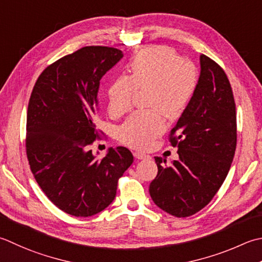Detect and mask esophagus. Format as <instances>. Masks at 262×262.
<instances>
[{
  "label": "esophagus",
  "mask_w": 262,
  "mask_h": 262,
  "mask_svg": "<svg viewBox=\"0 0 262 262\" xmlns=\"http://www.w3.org/2000/svg\"><path fill=\"white\" fill-rule=\"evenodd\" d=\"M134 157L138 160H145V159H150V156L145 155V153H142V152H134Z\"/></svg>",
  "instance_id": "obj_1"
}]
</instances>
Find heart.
Returning a JSON list of instances; mask_svg holds the SVG:
<instances>
[{
    "instance_id": "heart-1",
    "label": "heart",
    "mask_w": 262,
    "mask_h": 262,
    "mask_svg": "<svg viewBox=\"0 0 262 262\" xmlns=\"http://www.w3.org/2000/svg\"><path fill=\"white\" fill-rule=\"evenodd\" d=\"M129 70L130 76H120L112 81L107 107L111 115H124L130 110L135 91L148 90L147 106L153 109L132 115L119 129V140L124 144L144 150L166 130L162 114L173 119L186 110L198 87V70L168 46L141 51Z\"/></svg>"
}]
</instances>
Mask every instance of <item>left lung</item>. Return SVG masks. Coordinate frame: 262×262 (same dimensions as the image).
<instances>
[{
    "label": "left lung",
    "instance_id": "1",
    "mask_svg": "<svg viewBox=\"0 0 262 262\" xmlns=\"http://www.w3.org/2000/svg\"><path fill=\"white\" fill-rule=\"evenodd\" d=\"M198 87L170 133L178 160L156 157L158 175L148 187L163 211L188 217L203 209L223 185L236 148V109L222 67L200 55Z\"/></svg>",
    "mask_w": 262,
    "mask_h": 262
}]
</instances>
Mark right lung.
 Masks as SVG:
<instances>
[{"mask_svg": "<svg viewBox=\"0 0 262 262\" xmlns=\"http://www.w3.org/2000/svg\"><path fill=\"white\" fill-rule=\"evenodd\" d=\"M120 50L85 46L49 66L29 99L26 150L36 182L60 210L91 217L114 201L118 179L133 163L124 146L97 159L100 80L122 59ZM99 155V152H97Z\"/></svg>", "mask_w": 262, "mask_h": 262, "instance_id": "1", "label": "right lung"}]
</instances>
